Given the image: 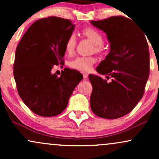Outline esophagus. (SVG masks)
<instances>
[{
    "mask_svg": "<svg viewBox=\"0 0 159 159\" xmlns=\"http://www.w3.org/2000/svg\"><path fill=\"white\" fill-rule=\"evenodd\" d=\"M83 76H84V79H87V76H88V74H87V73H83Z\"/></svg>",
    "mask_w": 159,
    "mask_h": 159,
    "instance_id": "34e87169",
    "label": "esophagus"
}]
</instances>
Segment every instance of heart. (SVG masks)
Segmentation results:
<instances>
[{"instance_id": "heart-1", "label": "heart", "mask_w": 159, "mask_h": 159, "mask_svg": "<svg viewBox=\"0 0 159 159\" xmlns=\"http://www.w3.org/2000/svg\"><path fill=\"white\" fill-rule=\"evenodd\" d=\"M82 34L94 44V49L96 52H100L102 50L104 36L98 30L93 27H86L82 30ZM76 45V38L74 34L68 36L65 43V51L68 54H73ZM96 59L94 57H77L70 63V66L76 70L81 72H88L92 68Z\"/></svg>"}]
</instances>
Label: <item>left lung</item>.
Masks as SVG:
<instances>
[{
    "label": "left lung",
    "mask_w": 159,
    "mask_h": 159,
    "mask_svg": "<svg viewBox=\"0 0 159 159\" xmlns=\"http://www.w3.org/2000/svg\"><path fill=\"white\" fill-rule=\"evenodd\" d=\"M91 24L107 34L110 52L96 71L111 82L89 75L93 92L90 107L105 119H117L133 110L143 97L149 75V52L145 33L123 16H112ZM147 36V35H146Z\"/></svg>",
    "instance_id": "obj_1"
}]
</instances>
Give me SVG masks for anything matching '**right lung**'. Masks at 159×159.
I'll list each match as a JSON object with an SVG mask.
<instances>
[{"label": "right lung", "mask_w": 159, "mask_h": 159, "mask_svg": "<svg viewBox=\"0 0 159 159\" xmlns=\"http://www.w3.org/2000/svg\"><path fill=\"white\" fill-rule=\"evenodd\" d=\"M75 25L51 16L37 20L24 34L16 51L13 66L17 90L24 103L42 116L61 114L74 89L83 79L75 69L65 68L58 77L54 65H63L65 43Z\"/></svg>", "instance_id": "obj_1"}]
</instances>
